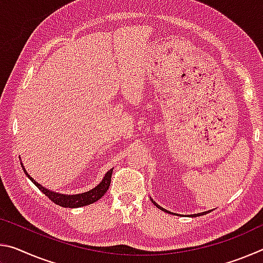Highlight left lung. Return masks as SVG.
Returning a JSON list of instances; mask_svg holds the SVG:
<instances>
[{"mask_svg":"<svg viewBox=\"0 0 263 263\" xmlns=\"http://www.w3.org/2000/svg\"><path fill=\"white\" fill-rule=\"evenodd\" d=\"M153 202V204H154V205H157V208H159L160 209V210H162V211H164V212H168V213H171V212H169V211H167V210H164V209H162L161 206H160V205H158V204L157 203H155L154 201H152ZM209 212H210V211H209ZM204 213H208V211L206 212H202V213H198V215H191V217H196V216H203L204 215Z\"/></svg>","mask_w":263,"mask_h":263,"instance_id":"obj_1","label":"left lung"}]
</instances>
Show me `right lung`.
<instances>
[{
	"label": "right lung",
	"mask_w": 263,
	"mask_h": 263,
	"mask_svg": "<svg viewBox=\"0 0 263 263\" xmlns=\"http://www.w3.org/2000/svg\"><path fill=\"white\" fill-rule=\"evenodd\" d=\"M22 167H23V171L26 174V176L33 182L34 185L37 186V188L41 190L44 195H46L52 202H54L55 204H58V205L64 206V208H80V206L89 205V204L99 201L102 196L108 191L110 186V182H111V175H112V169H110V171L105 174L104 179L102 180L101 183L97 186H95L92 190L87 191V193L78 194V195H62V194L53 193V191H50L44 188V186L37 183V182H35L32 177L26 173L23 164H22Z\"/></svg>",
	"instance_id": "1"
}]
</instances>
